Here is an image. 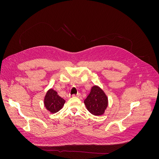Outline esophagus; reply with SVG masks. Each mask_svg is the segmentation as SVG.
Instances as JSON below:
<instances>
[{
    "mask_svg": "<svg viewBox=\"0 0 159 159\" xmlns=\"http://www.w3.org/2000/svg\"><path fill=\"white\" fill-rule=\"evenodd\" d=\"M72 96H73V97H78V98H80V96H81V94L80 93H78V94H74V95H72Z\"/></svg>",
    "mask_w": 159,
    "mask_h": 159,
    "instance_id": "1",
    "label": "esophagus"
}]
</instances>
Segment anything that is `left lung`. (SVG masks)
<instances>
[{
  "instance_id": "8db88e82",
  "label": "left lung",
  "mask_w": 159,
  "mask_h": 159,
  "mask_svg": "<svg viewBox=\"0 0 159 159\" xmlns=\"http://www.w3.org/2000/svg\"><path fill=\"white\" fill-rule=\"evenodd\" d=\"M84 103L91 113L100 115L107 108L108 101L103 90L98 86H93L85 99Z\"/></svg>"
}]
</instances>
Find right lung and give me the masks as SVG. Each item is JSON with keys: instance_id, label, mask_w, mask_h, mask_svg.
<instances>
[{"instance_id": "right-lung-1", "label": "right lung", "mask_w": 159, "mask_h": 159, "mask_svg": "<svg viewBox=\"0 0 159 159\" xmlns=\"http://www.w3.org/2000/svg\"><path fill=\"white\" fill-rule=\"evenodd\" d=\"M65 103V100L57 95L54 89L48 91L44 98V105L51 113H56L60 111Z\"/></svg>"}]
</instances>
